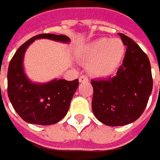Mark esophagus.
I'll use <instances>...</instances> for the list:
<instances>
[{
  "mask_svg": "<svg viewBox=\"0 0 160 160\" xmlns=\"http://www.w3.org/2000/svg\"><path fill=\"white\" fill-rule=\"evenodd\" d=\"M88 78L85 76V75H82V76H80V78H79V82H85V81H87Z\"/></svg>",
  "mask_w": 160,
  "mask_h": 160,
  "instance_id": "34e87169",
  "label": "esophagus"
}]
</instances>
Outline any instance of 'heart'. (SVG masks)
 <instances>
[{
  "instance_id": "b5f03b06",
  "label": "heart",
  "mask_w": 160,
  "mask_h": 160,
  "mask_svg": "<svg viewBox=\"0 0 160 160\" xmlns=\"http://www.w3.org/2000/svg\"><path fill=\"white\" fill-rule=\"evenodd\" d=\"M124 53V45L119 38H99L89 44L83 57L96 76H108L117 68Z\"/></svg>"
}]
</instances>
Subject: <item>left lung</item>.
<instances>
[{"label": "left lung", "instance_id": "8db88e82", "mask_svg": "<svg viewBox=\"0 0 160 160\" xmlns=\"http://www.w3.org/2000/svg\"><path fill=\"white\" fill-rule=\"evenodd\" d=\"M126 46L122 65L114 77L92 80V108L95 117L108 126H124L137 121L152 91L149 58L137 43L119 33Z\"/></svg>", "mask_w": 160, "mask_h": 160}]
</instances>
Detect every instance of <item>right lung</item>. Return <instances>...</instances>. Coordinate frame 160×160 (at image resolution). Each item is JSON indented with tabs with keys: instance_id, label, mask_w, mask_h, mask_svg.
I'll return each mask as SVG.
<instances>
[{
	"instance_id": "1",
	"label": "right lung",
	"mask_w": 160,
	"mask_h": 160,
	"mask_svg": "<svg viewBox=\"0 0 160 160\" xmlns=\"http://www.w3.org/2000/svg\"><path fill=\"white\" fill-rule=\"evenodd\" d=\"M48 38L68 43L65 35L38 34L23 43L11 59L8 69V96L18 115L28 123L52 125L67 114L70 101L78 89V79H54L46 83L32 82L26 77L22 62L27 48L35 40Z\"/></svg>"
}]
</instances>
